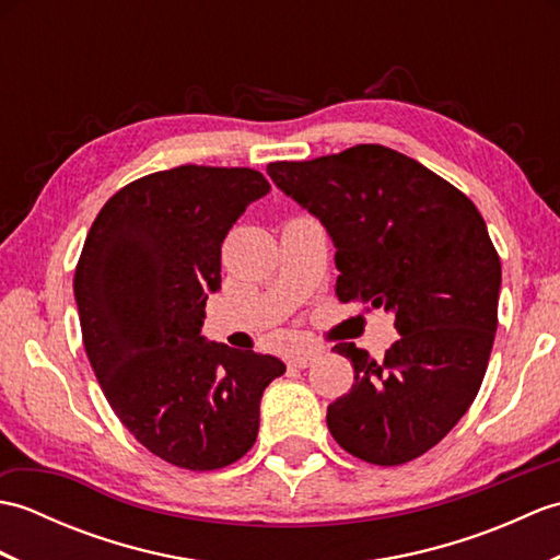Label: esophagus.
Segmentation results:
<instances>
[{
  "label": "esophagus",
  "instance_id": "obj_1",
  "mask_svg": "<svg viewBox=\"0 0 560 560\" xmlns=\"http://www.w3.org/2000/svg\"><path fill=\"white\" fill-rule=\"evenodd\" d=\"M319 355V349H315V347H307V349H299V351H293L291 355H289V363L293 365V368H305V365H311L315 359Z\"/></svg>",
  "mask_w": 560,
  "mask_h": 560
}]
</instances>
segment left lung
Masks as SVG:
<instances>
[{
  "instance_id": "obj_1",
  "label": "left lung",
  "mask_w": 560,
  "mask_h": 560,
  "mask_svg": "<svg viewBox=\"0 0 560 560\" xmlns=\"http://www.w3.org/2000/svg\"><path fill=\"white\" fill-rule=\"evenodd\" d=\"M267 173L327 229L337 299L383 307L399 331L383 361L337 343L353 363V387L327 407L329 433L380 467L416 459L467 413L493 349L501 259L479 209L380 144L269 163Z\"/></svg>"
}]
</instances>
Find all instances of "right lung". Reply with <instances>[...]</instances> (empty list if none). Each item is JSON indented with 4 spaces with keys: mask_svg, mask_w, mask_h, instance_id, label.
Wrapping results in <instances>:
<instances>
[{
    "mask_svg": "<svg viewBox=\"0 0 560 560\" xmlns=\"http://www.w3.org/2000/svg\"><path fill=\"white\" fill-rule=\"evenodd\" d=\"M253 168L151 173L113 195L83 243L74 295L83 349L117 419L153 455L192 471L255 445L277 355L201 337L221 289V243L269 192Z\"/></svg>",
    "mask_w": 560,
    "mask_h": 560,
    "instance_id": "obj_1",
    "label": "right lung"
}]
</instances>
